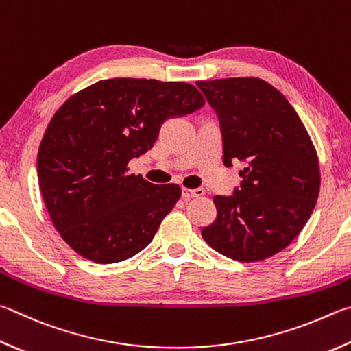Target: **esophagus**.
<instances>
[{"label":"esophagus","instance_id":"esophagus-1","mask_svg":"<svg viewBox=\"0 0 351 351\" xmlns=\"http://www.w3.org/2000/svg\"><path fill=\"white\" fill-rule=\"evenodd\" d=\"M204 195V189H187L182 187V197L184 199H192V197H197Z\"/></svg>","mask_w":351,"mask_h":351}]
</instances>
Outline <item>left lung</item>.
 Masks as SVG:
<instances>
[{
    "mask_svg": "<svg viewBox=\"0 0 351 351\" xmlns=\"http://www.w3.org/2000/svg\"><path fill=\"white\" fill-rule=\"evenodd\" d=\"M218 113L224 164L245 162L233 196H215L207 244L239 263L279 253L307 224L321 187L317 154L284 95L259 78L197 81Z\"/></svg>",
    "mask_w": 351,
    "mask_h": 351,
    "instance_id": "left-lung-1",
    "label": "left lung"
}]
</instances>
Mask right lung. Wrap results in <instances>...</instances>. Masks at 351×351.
Masks as SVG:
<instances>
[{"instance_id": "1", "label": "right lung", "mask_w": 351, "mask_h": 351, "mask_svg": "<svg viewBox=\"0 0 351 351\" xmlns=\"http://www.w3.org/2000/svg\"><path fill=\"white\" fill-rule=\"evenodd\" d=\"M204 104L187 82L113 78L76 92L55 112L38 149V182L72 250L113 264L150 244L181 187L129 173V161L154 147L165 119Z\"/></svg>"}]
</instances>
